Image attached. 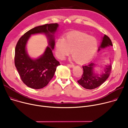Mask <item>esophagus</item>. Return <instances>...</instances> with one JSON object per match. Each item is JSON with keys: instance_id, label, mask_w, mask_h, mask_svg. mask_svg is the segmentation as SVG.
<instances>
[{"instance_id": "1", "label": "esophagus", "mask_w": 128, "mask_h": 128, "mask_svg": "<svg viewBox=\"0 0 128 128\" xmlns=\"http://www.w3.org/2000/svg\"><path fill=\"white\" fill-rule=\"evenodd\" d=\"M67 65H68V66H70L71 68H73L74 66V65L73 64H68Z\"/></svg>"}]
</instances>
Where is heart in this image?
Wrapping results in <instances>:
<instances>
[{
	"label": "heart",
	"instance_id": "obj_1",
	"mask_svg": "<svg viewBox=\"0 0 128 128\" xmlns=\"http://www.w3.org/2000/svg\"><path fill=\"white\" fill-rule=\"evenodd\" d=\"M97 41L93 37L84 33L76 32L66 35L65 39L59 38L55 48L57 57L63 60L72 51L73 60L80 64L89 62L94 56L97 49Z\"/></svg>",
	"mask_w": 128,
	"mask_h": 128
}]
</instances>
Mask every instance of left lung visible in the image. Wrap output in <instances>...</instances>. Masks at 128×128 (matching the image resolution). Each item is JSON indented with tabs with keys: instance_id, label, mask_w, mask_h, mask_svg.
Listing matches in <instances>:
<instances>
[{
	"instance_id": "obj_1",
	"label": "left lung",
	"mask_w": 128,
	"mask_h": 128,
	"mask_svg": "<svg viewBox=\"0 0 128 128\" xmlns=\"http://www.w3.org/2000/svg\"><path fill=\"white\" fill-rule=\"evenodd\" d=\"M110 46H113L111 39L108 36L104 35L102 37L100 46L98 48V51L101 48ZM95 65L96 64L92 62L82 66L84 72L81 78L77 82L85 89L91 90L100 86L107 80L111 73L112 68L111 64L106 66L104 72L100 74L95 73L94 68Z\"/></svg>"
}]
</instances>
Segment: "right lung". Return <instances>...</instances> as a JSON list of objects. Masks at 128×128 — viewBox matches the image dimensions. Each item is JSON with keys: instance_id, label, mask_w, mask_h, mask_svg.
Listing matches in <instances>:
<instances>
[{"instance_id": "add662e5", "label": "right lung", "mask_w": 128, "mask_h": 128, "mask_svg": "<svg viewBox=\"0 0 128 128\" xmlns=\"http://www.w3.org/2000/svg\"><path fill=\"white\" fill-rule=\"evenodd\" d=\"M58 26V24H50L35 27L24 34L17 43L15 66L23 82L32 89H39L46 86L53 77L57 66L60 65L52 53L55 44L54 34ZM42 33L48 38L49 46L42 56L32 59L26 50L27 40L31 34Z\"/></svg>"}]
</instances>
